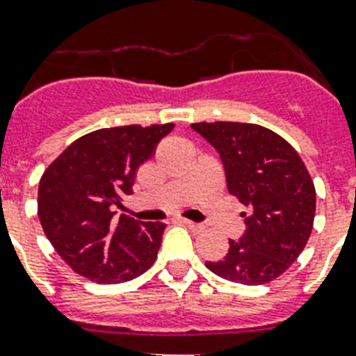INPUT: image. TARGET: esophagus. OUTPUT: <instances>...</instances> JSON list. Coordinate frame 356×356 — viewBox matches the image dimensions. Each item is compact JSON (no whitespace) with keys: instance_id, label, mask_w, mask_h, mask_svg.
<instances>
[{"instance_id":"1","label":"esophagus","mask_w":356,"mask_h":356,"mask_svg":"<svg viewBox=\"0 0 356 356\" xmlns=\"http://www.w3.org/2000/svg\"><path fill=\"white\" fill-rule=\"evenodd\" d=\"M179 222L183 223L184 227H188L190 231H192V233H201V231H203V225H201V223H194V222H190V220H184V218H181V220H179Z\"/></svg>"}]
</instances>
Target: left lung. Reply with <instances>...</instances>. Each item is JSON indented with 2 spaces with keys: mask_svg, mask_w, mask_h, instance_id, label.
<instances>
[{
  "mask_svg": "<svg viewBox=\"0 0 356 356\" xmlns=\"http://www.w3.org/2000/svg\"><path fill=\"white\" fill-rule=\"evenodd\" d=\"M192 129L216 147L229 194L249 209L240 242L229 240V253L205 266L248 286L275 281L314 227L316 188L305 162L282 136L257 123L200 122Z\"/></svg>",
  "mask_w": 356,
  "mask_h": 356,
  "instance_id": "left-lung-1",
  "label": "left lung"
}]
</instances>
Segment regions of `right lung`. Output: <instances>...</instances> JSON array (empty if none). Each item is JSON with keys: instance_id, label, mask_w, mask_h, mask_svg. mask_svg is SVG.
Masks as SVG:
<instances>
[{"instance_id": "right-lung-1", "label": "right lung", "mask_w": 356, "mask_h": 356, "mask_svg": "<svg viewBox=\"0 0 356 356\" xmlns=\"http://www.w3.org/2000/svg\"><path fill=\"white\" fill-rule=\"evenodd\" d=\"M173 123L97 129L70 144L42 173L38 218L58 257L79 275L118 284L156 260L164 223H138L111 207L133 194L136 170Z\"/></svg>"}]
</instances>
